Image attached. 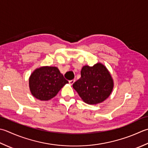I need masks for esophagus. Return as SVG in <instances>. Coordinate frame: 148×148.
<instances>
[{"label": "esophagus", "mask_w": 148, "mask_h": 148, "mask_svg": "<svg viewBox=\"0 0 148 148\" xmlns=\"http://www.w3.org/2000/svg\"><path fill=\"white\" fill-rule=\"evenodd\" d=\"M69 84H70V85H73V84H74V83L75 82V79H72V80H70V81H69Z\"/></svg>", "instance_id": "1"}]
</instances>
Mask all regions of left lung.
<instances>
[{
  "label": "left lung",
  "mask_w": 148,
  "mask_h": 148,
  "mask_svg": "<svg viewBox=\"0 0 148 148\" xmlns=\"http://www.w3.org/2000/svg\"><path fill=\"white\" fill-rule=\"evenodd\" d=\"M113 86L111 75L101 63L84 66L81 71V78L73 84V88L81 98L89 105L105 101L110 95Z\"/></svg>",
  "instance_id": "obj_1"
}]
</instances>
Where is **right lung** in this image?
<instances>
[{"label":"right lung","instance_id":"add662e5","mask_svg":"<svg viewBox=\"0 0 148 148\" xmlns=\"http://www.w3.org/2000/svg\"><path fill=\"white\" fill-rule=\"evenodd\" d=\"M29 82L31 94L41 101H48L56 96L60 89L69 83L54 66L37 69L31 75Z\"/></svg>","mask_w":148,"mask_h":148}]
</instances>
